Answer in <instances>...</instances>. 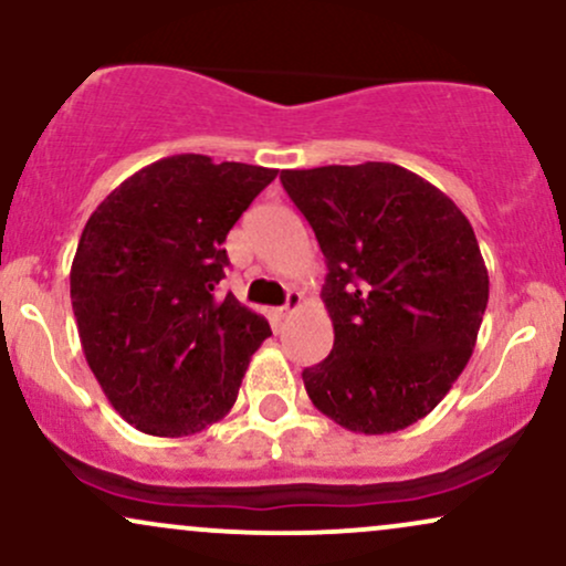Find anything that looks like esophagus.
<instances>
[{
	"instance_id": "obj_1",
	"label": "esophagus",
	"mask_w": 566,
	"mask_h": 566,
	"mask_svg": "<svg viewBox=\"0 0 566 566\" xmlns=\"http://www.w3.org/2000/svg\"><path fill=\"white\" fill-rule=\"evenodd\" d=\"M301 303H303V295H301V292L290 290V292H287V301H284V305H282L284 316L292 314V311H297V308H301Z\"/></svg>"
}]
</instances>
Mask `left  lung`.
<instances>
[{
  "instance_id": "left-lung-1",
  "label": "left lung",
  "mask_w": 566,
  "mask_h": 566,
  "mask_svg": "<svg viewBox=\"0 0 566 566\" xmlns=\"http://www.w3.org/2000/svg\"><path fill=\"white\" fill-rule=\"evenodd\" d=\"M316 233L335 343L308 399L354 433H394L444 399L476 346L490 276L458 205L388 161L282 170Z\"/></svg>"
}]
</instances>
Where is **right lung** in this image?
Instances as JSON below:
<instances>
[{"label": "right lung", "instance_id": "right-lung-1", "mask_svg": "<svg viewBox=\"0 0 566 566\" xmlns=\"http://www.w3.org/2000/svg\"><path fill=\"white\" fill-rule=\"evenodd\" d=\"M276 170L201 154L154 161L97 205L71 263L87 365L112 407L151 437H191L237 401L269 322L218 297L223 242Z\"/></svg>", "mask_w": 566, "mask_h": 566}]
</instances>
